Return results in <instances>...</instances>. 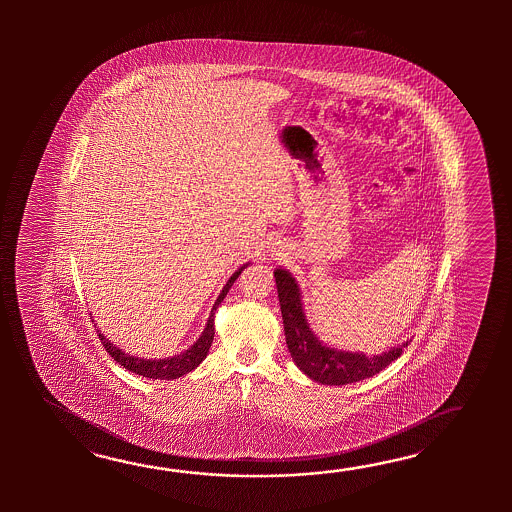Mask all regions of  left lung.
Wrapping results in <instances>:
<instances>
[{
	"instance_id": "obj_1",
	"label": "left lung",
	"mask_w": 512,
	"mask_h": 512,
	"mask_svg": "<svg viewBox=\"0 0 512 512\" xmlns=\"http://www.w3.org/2000/svg\"><path fill=\"white\" fill-rule=\"evenodd\" d=\"M274 278L278 287L287 348L294 364L304 371L309 379L329 386L364 381L390 366L393 360L399 359L403 348L408 346L406 342L403 346L388 349L373 357H368L364 353L327 348L324 342L316 338L305 320L302 294L293 274L285 269H276Z\"/></svg>"
}]
</instances>
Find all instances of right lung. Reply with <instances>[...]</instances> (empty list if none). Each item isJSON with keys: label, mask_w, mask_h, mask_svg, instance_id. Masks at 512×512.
<instances>
[{"label": "right lung", "mask_w": 512, "mask_h": 512, "mask_svg": "<svg viewBox=\"0 0 512 512\" xmlns=\"http://www.w3.org/2000/svg\"><path fill=\"white\" fill-rule=\"evenodd\" d=\"M249 263H245L243 267H240L238 271L234 272L229 278V282L225 283V287L221 289L216 304L210 311L208 316L207 326L203 329L201 337L197 338L194 342V346L185 349L181 355H175V357H166V359H144V357H133L130 353H124L122 349L117 348L113 342H109L108 338L104 337L102 333H98V338L102 342V346L106 348L109 355L113 357L115 362H119L120 366H124L126 370H130L135 375H141L146 379H159V381H172V379H179L186 373H190L192 370H196L197 366L207 359L208 349L212 346V340H214V315H216V309L218 305L223 302V298L229 293L232 283L238 280L241 271L247 267Z\"/></svg>", "instance_id": "add662e5"}]
</instances>
